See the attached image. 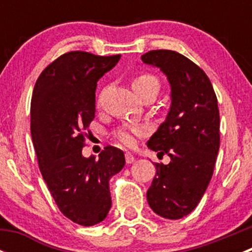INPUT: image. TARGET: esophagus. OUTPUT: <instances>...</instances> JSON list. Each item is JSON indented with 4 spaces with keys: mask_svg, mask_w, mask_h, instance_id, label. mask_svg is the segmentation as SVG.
Masks as SVG:
<instances>
[{
    "mask_svg": "<svg viewBox=\"0 0 252 252\" xmlns=\"http://www.w3.org/2000/svg\"><path fill=\"white\" fill-rule=\"evenodd\" d=\"M135 156H134L133 154H130V152H126V163H133V162H135Z\"/></svg>",
    "mask_w": 252,
    "mask_h": 252,
    "instance_id": "esophagus-1",
    "label": "esophagus"
}]
</instances>
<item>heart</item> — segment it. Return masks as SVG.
<instances>
[{
  "instance_id": "heart-1",
  "label": "heart",
  "mask_w": 252,
  "mask_h": 252,
  "mask_svg": "<svg viewBox=\"0 0 252 252\" xmlns=\"http://www.w3.org/2000/svg\"><path fill=\"white\" fill-rule=\"evenodd\" d=\"M133 90L135 91V94L138 96L142 95V94L146 93H155L157 95L159 91V83L157 80L156 77L151 74H147V73H142V74L136 75L133 79ZM142 128L141 126H133L130 129H119L118 131H116V138L123 145L126 146H130L134 142V134H141Z\"/></svg>"
}]
</instances>
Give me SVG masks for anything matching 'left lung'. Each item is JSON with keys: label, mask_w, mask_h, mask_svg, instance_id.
I'll use <instances>...</instances> for the list:
<instances>
[{"label": "left lung", "mask_w": 252, "mask_h": 252, "mask_svg": "<svg viewBox=\"0 0 252 252\" xmlns=\"http://www.w3.org/2000/svg\"><path fill=\"white\" fill-rule=\"evenodd\" d=\"M145 64L158 68L171 86V106L147 147L168 155V164L155 163L156 174L147 202L156 215L180 220L204 196L220 150V111L216 94L204 70L171 50L150 51Z\"/></svg>", "instance_id": "8db88e82"}]
</instances>
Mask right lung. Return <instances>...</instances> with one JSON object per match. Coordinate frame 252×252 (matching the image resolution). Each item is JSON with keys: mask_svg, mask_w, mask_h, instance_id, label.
Listing matches in <instances>:
<instances>
[{"mask_svg": "<svg viewBox=\"0 0 252 252\" xmlns=\"http://www.w3.org/2000/svg\"><path fill=\"white\" fill-rule=\"evenodd\" d=\"M119 60L121 55L64 53L45 68L32 91L30 130L40 171L61 212L84 227L107 217L108 183L126 164L123 151L112 146L98 158L81 154L83 130L95 117L98 79Z\"/></svg>", "mask_w": 252, "mask_h": 252, "instance_id": "obj_1", "label": "right lung"}]
</instances>
